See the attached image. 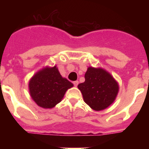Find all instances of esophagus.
Returning <instances> with one entry per match:
<instances>
[{"instance_id":"1","label":"esophagus","mask_w":149,"mask_h":149,"mask_svg":"<svg viewBox=\"0 0 149 149\" xmlns=\"http://www.w3.org/2000/svg\"><path fill=\"white\" fill-rule=\"evenodd\" d=\"M73 84H74V86H77V85H78L79 82H78V81H74Z\"/></svg>"}]
</instances>
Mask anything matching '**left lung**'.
Returning <instances> with one entry per match:
<instances>
[{
	"instance_id": "obj_1",
	"label": "left lung",
	"mask_w": 149,
	"mask_h": 149,
	"mask_svg": "<svg viewBox=\"0 0 149 149\" xmlns=\"http://www.w3.org/2000/svg\"><path fill=\"white\" fill-rule=\"evenodd\" d=\"M84 101L95 111L107 108L113 103L119 90V84L103 68L88 67L85 81L78 84Z\"/></svg>"
}]
</instances>
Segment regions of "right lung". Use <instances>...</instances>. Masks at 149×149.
<instances>
[{"mask_svg":"<svg viewBox=\"0 0 149 149\" xmlns=\"http://www.w3.org/2000/svg\"><path fill=\"white\" fill-rule=\"evenodd\" d=\"M73 84L60 74L56 65L45 66L38 71L29 81V93L38 106L53 108L60 103Z\"/></svg>","mask_w":149,"mask_h":149,"instance_id":"add662e5","label":"right lung"}]
</instances>
